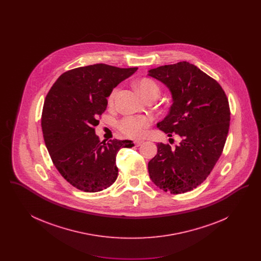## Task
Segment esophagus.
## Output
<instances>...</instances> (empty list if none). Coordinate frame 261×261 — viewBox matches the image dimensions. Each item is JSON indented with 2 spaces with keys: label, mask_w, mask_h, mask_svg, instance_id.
Instances as JSON below:
<instances>
[{
  "label": "esophagus",
  "mask_w": 261,
  "mask_h": 261,
  "mask_svg": "<svg viewBox=\"0 0 261 261\" xmlns=\"http://www.w3.org/2000/svg\"><path fill=\"white\" fill-rule=\"evenodd\" d=\"M134 143H135V146H136V147H139V146H141V145L144 143V141H143V140H136Z\"/></svg>",
  "instance_id": "1"
}]
</instances>
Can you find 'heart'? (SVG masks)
<instances>
[{"label":"heart","mask_w":261,"mask_h":261,"mask_svg":"<svg viewBox=\"0 0 261 261\" xmlns=\"http://www.w3.org/2000/svg\"><path fill=\"white\" fill-rule=\"evenodd\" d=\"M137 89L144 99H147L149 97L158 98L161 92L159 85L152 79H149V78H143L140 81H138ZM117 91H118L117 89L112 91L109 98L110 103L113 102L115 96L117 94ZM149 124H150V118L147 116H127L121 121H119L118 128L125 136L138 138L144 134L145 129Z\"/></svg>","instance_id":"obj_1"}]
</instances>
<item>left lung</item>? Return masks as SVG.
<instances>
[{"instance_id":"obj_1","label":"left lung","mask_w":261,"mask_h":261,"mask_svg":"<svg viewBox=\"0 0 261 261\" xmlns=\"http://www.w3.org/2000/svg\"><path fill=\"white\" fill-rule=\"evenodd\" d=\"M148 75L168 88L172 98L158 128L181 137L175 148L158 144L148 164L149 178L164 192L186 193L206 179L222 153L230 125L228 99L217 81L190 62L159 66Z\"/></svg>"}]
</instances>
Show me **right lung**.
<instances>
[{"label":"right lung","mask_w":261,"mask_h":261,"mask_svg":"<svg viewBox=\"0 0 261 261\" xmlns=\"http://www.w3.org/2000/svg\"><path fill=\"white\" fill-rule=\"evenodd\" d=\"M137 69L105 63L74 68L61 75L46 97L41 119L45 145L62 177L81 191L96 193L112 185L118 150L134 146L130 140L100 142L94 127L112 90Z\"/></svg>","instance_id":"right-lung-1"}]
</instances>
